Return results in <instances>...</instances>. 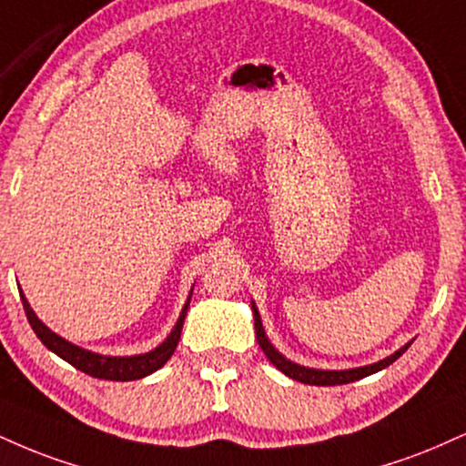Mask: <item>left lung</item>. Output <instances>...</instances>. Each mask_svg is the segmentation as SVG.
I'll list each match as a JSON object with an SVG mask.
<instances>
[{"label": "left lung", "instance_id": "left-lung-1", "mask_svg": "<svg viewBox=\"0 0 466 466\" xmlns=\"http://www.w3.org/2000/svg\"><path fill=\"white\" fill-rule=\"evenodd\" d=\"M251 310H254L256 339H258V345H260V350L265 351V356L273 362V367H278L284 375H289L290 380H297V382H301V384L336 386V384L356 382V380H362V378H367V375L382 371V369L389 367V364H393L397 358H400L403 351H406L408 347H410V343H412V340H410V343H406L403 347H400V350H397L395 354L386 356L384 360L367 364V367L340 369V371H332V369H312V367H304V364H297L293 360H289L287 356L279 354L276 347H273L271 340H268L265 328H262V319H260V312H258V308H256V301H251Z\"/></svg>", "mask_w": 466, "mask_h": 466}]
</instances>
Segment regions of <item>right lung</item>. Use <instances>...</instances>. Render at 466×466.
<instances>
[{"instance_id":"1","label":"right lung","mask_w":466,"mask_h":466,"mask_svg":"<svg viewBox=\"0 0 466 466\" xmlns=\"http://www.w3.org/2000/svg\"><path fill=\"white\" fill-rule=\"evenodd\" d=\"M19 295H21V301H24L27 321H30L35 334L41 339V343L47 347L49 351H54L56 356H60L63 360L73 364L76 369H80V371L93 375V378L112 380V382H130V380H141L145 375L158 371V369L165 367V362L173 356V351H176V347L179 343V334H182L184 317H187L193 289H190L187 304H184L182 312H179L177 321L173 325L169 336H167V339L162 340L158 347H154L151 351H145V354H137V356H104V354H95L91 350H84L80 345L69 343V340L63 339L60 334L52 332V329H49L47 325L36 317V312L32 310L30 301L25 299L24 290L21 289H19Z\"/></svg>"}]
</instances>
